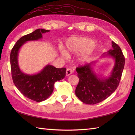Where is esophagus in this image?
Wrapping results in <instances>:
<instances>
[{
  "instance_id": "obj_1",
  "label": "esophagus",
  "mask_w": 135,
  "mask_h": 135,
  "mask_svg": "<svg viewBox=\"0 0 135 135\" xmlns=\"http://www.w3.org/2000/svg\"><path fill=\"white\" fill-rule=\"evenodd\" d=\"M73 71L71 68H67V70H66V75L69 76L71 74H73Z\"/></svg>"
}]
</instances>
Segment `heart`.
Returning <instances> with one entry per match:
<instances>
[{
	"label": "heart",
	"instance_id": "obj_1",
	"mask_svg": "<svg viewBox=\"0 0 135 135\" xmlns=\"http://www.w3.org/2000/svg\"><path fill=\"white\" fill-rule=\"evenodd\" d=\"M67 52L61 49V52L65 57L68 54H75L80 52L79 59L82 62L89 60L96 50V43L86 37H75L71 38L66 42Z\"/></svg>",
	"mask_w": 135,
	"mask_h": 135
}]
</instances>
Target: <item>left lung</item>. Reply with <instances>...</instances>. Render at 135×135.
Instances as JSON below:
<instances>
[{
  "label": "left lung",
  "mask_w": 135,
  "mask_h": 135,
  "mask_svg": "<svg viewBox=\"0 0 135 135\" xmlns=\"http://www.w3.org/2000/svg\"><path fill=\"white\" fill-rule=\"evenodd\" d=\"M112 49L103 54L115 60V64L110 76L102 78L94 72L91 62L76 68L79 82L75 89V94L83 103L95 104L110 96L117 89L125 65V57L119 46L112 41Z\"/></svg>",
  "instance_id": "left-lung-1"
}]
</instances>
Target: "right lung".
I'll return each instance as SVG.
<instances>
[{"label":"right lung","instance_id":"1","mask_svg":"<svg viewBox=\"0 0 135 135\" xmlns=\"http://www.w3.org/2000/svg\"><path fill=\"white\" fill-rule=\"evenodd\" d=\"M49 31L38 29L23 36L17 41L10 53L11 71L14 85L24 96L36 102L44 101L51 95L54 89V83L65 77L66 68H57L48 64L37 74H24L20 70L18 65V51L25 42L41 39L42 33Z\"/></svg>","mask_w":135,"mask_h":135}]
</instances>
